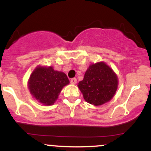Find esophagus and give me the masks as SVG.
Segmentation results:
<instances>
[{"label":"esophagus","mask_w":151,"mask_h":151,"mask_svg":"<svg viewBox=\"0 0 151 151\" xmlns=\"http://www.w3.org/2000/svg\"><path fill=\"white\" fill-rule=\"evenodd\" d=\"M70 82L71 84H76V83H77V79H76V78H72V79H71Z\"/></svg>","instance_id":"obj_1"}]
</instances>
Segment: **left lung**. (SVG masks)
Here are the masks:
<instances>
[{
	"label": "left lung",
	"instance_id": "obj_1",
	"mask_svg": "<svg viewBox=\"0 0 151 151\" xmlns=\"http://www.w3.org/2000/svg\"><path fill=\"white\" fill-rule=\"evenodd\" d=\"M78 87L86 102L100 106L114 97L118 87V77L105 62H97L89 66Z\"/></svg>",
	"mask_w": 151,
	"mask_h": 151
}]
</instances>
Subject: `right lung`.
Segmentation results:
<instances>
[{"label": "right lung", "mask_w": 151, "mask_h": 151, "mask_svg": "<svg viewBox=\"0 0 151 151\" xmlns=\"http://www.w3.org/2000/svg\"><path fill=\"white\" fill-rule=\"evenodd\" d=\"M70 83L64 72L55 71L52 67H38L31 74L28 88L32 96L40 103L52 105L64 86Z\"/></svg>", "instance_id": "1"}]
</instances>
